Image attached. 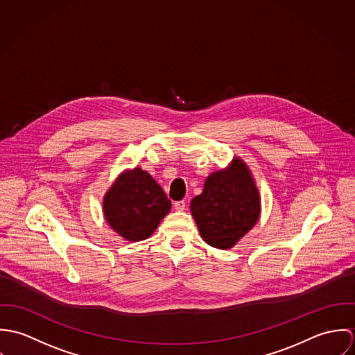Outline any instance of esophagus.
I'll use <instances>...</instances> for the list:
<instances>
[{"label": "esophagus", "mask_w": 355, "mask_h": 355, "mask_svg": "<svg viewBox=\"0 0 355 355\" xmlns=\"http://www.w3.org/2000/svg\"><path fill=\"white\" fill-rule=\"evenodd\" d=\"M173 207H175V210H178V211H183V210L186 209V202H184V201L173 202Z\"/></svg>", "instance_id": "esophagus-1"}]
</instances>
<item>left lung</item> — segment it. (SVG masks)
<instances>
[{
  "label": "left lung",
  "mask_w": 355,
  "mask_h": 355,
  "mask_svg": "<svg viewBox=\"0 0 355 355\" xmlns=\"http://www.w3.org/2000/svg\"><path fill=\"white\" fill-rule=\"evenodd\" d=\"M203 241L216 249H232L257 224L261 197L253 173L241 157L211 172L203 191L190 203Z\"/></svg>",
  "instance_id": "1"
}]
</instances>
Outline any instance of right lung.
Wrapping results in <instances>:
<instances>
[{"label": "right lung", "instance_id": "obj_1", "mask_svg": "<svg viewBox=\"0 0 355 355\" xmlns=\"http://www.w3.org/2000/svg\"><path fill=\"white\" fill-rule=\"evenodd\" d=\"M171 201L150 173L139 166L123 171L103 196L102 211L109 227L128 242L152 236L169 213Z\"/></svg>", "mask_w": 355, "mask_h": 355}]
</instances>
